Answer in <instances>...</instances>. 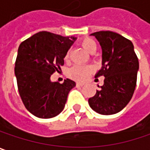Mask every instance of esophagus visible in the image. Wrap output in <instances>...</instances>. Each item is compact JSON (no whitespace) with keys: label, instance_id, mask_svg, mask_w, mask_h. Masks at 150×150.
<instances>
[{"label":"esophagus","instance_id":"esophagus-1","mask_svg":"<svg viewBox=\"0 0 150 150\" xmlns=\"http://www.w3.org/2000/svg\"><path fill=\"white\" fill-rule=\"evenodd\" d=\"M84 83H81V82H77L76 83V86H83Z\"/></svg>","mask_w":150,"mask_h":150}]
</instances>
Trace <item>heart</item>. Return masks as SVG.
I'll use <instances>...</instances> for the list:
<instances>
[{"instance_id": "obj_1", "label": "heart", "mask_w": 150, "mask_h": 150, "mask_svg": "<svg viewBox=\"0 0 150 150\" xmlns=\"http://www.w3.org/2000/svg\"><path fill=\"white\" fill-rule=\"evenodd\" d=\"M81 45L83 47L84 50L86 52H87L90 54H93L96 52L97 50V45L96 42L91 39V38H84L81 40ZM69 57V52H68L65 55V59H68ZM93 72V68L90 66H80V65H75L72 67L69 72L68 75L76 81H86L89 75H91V73Z\"/></svg>"}]
</instances>
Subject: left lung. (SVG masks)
<instances>
[{"label":"left lung","mask_w":150,"mask_h":150,"mask_svg":"<svg viewBox=\"0 0 150 150\" xmlns=\"http://www.w3.org/2000/svg\"><path fill=\"white\" fill-rule=\"evenodd\" d=\"M102 48V67L95 77L104 76L103 85L88 99L95 112L110 115L122 110L130 102L137 83L138 59L131 40L112 31L91 34Z\"/></svg>","instance_id":"obj_1"}]
</instances>
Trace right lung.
I'll use <instances>...</instances> for the list:
<instances>
[{
	"label": "right lung",
	"instance_id": "obj_1",
	"mask_svg": "<svg viewBox=\"0 0 150 150\" xmlns=\"http://www.w3.org/2000/svg\"><path fill=\"white\" fill-rule=\"evenodd\" d=\"M76 39L40 31L20 44L14 72L23 103L35 116L52 118L64 109L75 82L69 79L62 84L52 82L51 75L64 65L65 55Z\"/></svg>",
	"mask_w": 150,
	"mask_h": 150
}]
</instances>
